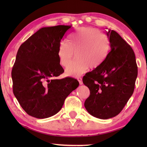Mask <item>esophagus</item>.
I'll return each mask as SVG.
<instances>
[{
    "label": "esophagus",
    "instance_id": "esophagus-1",
    "mask_svg": "<svg viewBox=\"0 0 147 147\" xmlns=\"http://www.w3.org/2000/svg\"><path fill=\"white\" fill-rule=\"evenodd\" d=\"M77 80L79 82L80 85H83V82H82V78H80V77L77 78Z\"/></svg>",
    "mask_w": 147,
    "mask_h": 147
}]
</instances>
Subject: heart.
<instances>
[{"mask_svg": "<svg viewBox=\"0 0 147 147\" xmlns=\"http://www.w3.org/2000/svg\"><path fill=\"white\" fill-rule=\"evenodd\" d=\"M110 43L105 35L94 28H80L70 36L69 43L61 41L57 55L61 64L66 66L76 52L77 59L65 68L68 76H78L85 73L89 67L95 69L107 57Z\"/></svg>", "mask_w": 147, "mask_h": 147, "instance_id": "b5f03b06", "label": "heart"}]
</instances>
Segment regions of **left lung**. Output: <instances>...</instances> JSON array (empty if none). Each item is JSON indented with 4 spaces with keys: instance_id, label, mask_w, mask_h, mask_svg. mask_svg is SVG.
<instances>
[{
    "instance_id": "8db88e82",
    "label": "left lung",
    "mask_w": 147,
    "mask_h": 147,
    "mask_svg": "<svg viewBox=\"0 0 147 147\" xmlns=\"http://www.w3.org/2000/svg\"><path fill=\"white\" fill-rule=\"evenodd\" d=\"M106 33L111 51L105 60L83 78L90 94L85 102L90 114L107 119L121 112L133 95L138 75L135 55L131 46L119 34Z\"/></svg>"
}]
</instances>
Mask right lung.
<instances>
[{
  "instance_id": "right-lung-1",
  "label": "right lung",
  "mask_w": 147,
  "mask_h": 147,
  "mask_svg": "<svg viewBox=\"0 0 147 147\" xmlns=\"http://www.w3.org/2000/svg\"><path fill=\"white\" fill-rule=\"evenodd\" d=\"M71 27L42 28L18 49L11 73L12 88L21 107L31 116L44 119L57 114L67 96L79 86L73 78L55 79L64 72L57 52Z\"/></svg>"
}]
</instances>
